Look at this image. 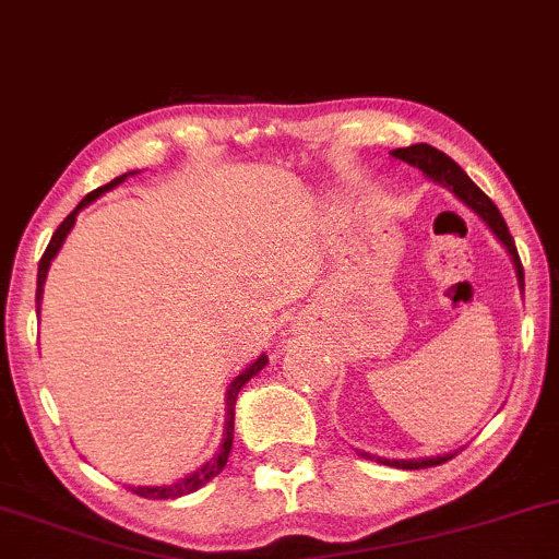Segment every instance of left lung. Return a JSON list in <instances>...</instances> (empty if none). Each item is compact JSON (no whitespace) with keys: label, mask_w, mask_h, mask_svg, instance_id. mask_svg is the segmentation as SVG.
I'll list each match as a JSON object with an SVG mask.
<instances>
[{"label":"left lung","mask_w":559,"mask_h":559,"mask_svg":"<svg viewBox=\"0 0 559 559\" xmlns=\"http://www.w3.org/2000/svg\"><path fill=\"white\" fill-rule=\"evenodd\" d=\"M393 158L403 160V164L414 166V169H419L425 174L427 179L437 181V185H442L445 190H450L455 194V198L461 200L463 205H468L472 211L479 215L484 224L489 226V231L495 234L497 241H500L502 247H506L510 260H513V267H515V275H518V286L523 288V265H521V258H518V250H515V241L510 237L508 231V224L506 218H502L500 211H497V205L492 200L484 194L479 187L474 185L472 179H468V174L461 169L459 164H455L453 158L445 156L442 151H437V147L427 145V143H416V145H408V147H399V151L390 153ZM459 453V450H453V453H442V455H429V459H380V455H369V453H359L365 455V459H374L378 463H385V466H395V468H429V466H440V463H445L453 459V455Z\"/></svg>","instance_id":"8db88e82"}]
</instances>
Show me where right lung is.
Instances as JSON below:
<instances>
[{
	"mask_svg": "<svg viewBox=\"0 0 559 559\" xmlns=\"http://www.w3.org/2000/svg\"><path fill=\"white\" fill-rule=\"evenodd\" d=\"M130 174H138V171H130ZM130 174H122V177H117V179H111L109 185H104V187H98V190H93V192H87L83 200H80V205L75 207V211H72L70 215H67V218L62 221V224H59V228L57 231H53V237H51V241H49V247H46V252H44V258H41V262H38V284H36V307H41V299H44V284H46V273H49V267H51V260L57 258V252L62 250V245H64V239H67V234L72 231V226H75V218H78V213L83 211V207H87L93 203V200H98L100 194L104 192H109V190H114V187H119L122 185V181L130 177ZM267 365V356L265 354H260L258 359L252 361L250 367H245L241 369V372L237 374V378L231 380V385H228V390H226V425H224V437H221V445H218V450H215L213 453V459H207L203 466L198 468V472H192L190 476H185V479H179V481H174V484H160V487H127V489H132L134 495H140V497H147V500H177V497H181V495H190V492H198L200 487H205L207 481L213 479V476H218L221 472H224V466H226V461H228V453H231V442H234V406H237V395H239V390L247 385V382H250L254 374L260 372L262 367Z\"/></svg>",
	"mask_w": 559,
	"mask_h": 559,
	"instance_id": "obj_1",
	"label": "right lung"
}]
</instances>
